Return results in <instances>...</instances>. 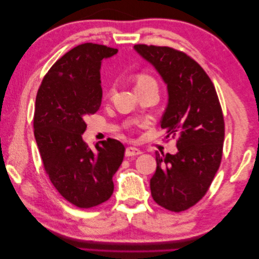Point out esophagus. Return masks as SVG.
I'll list each match as a JSON object with an SVG mask.
<instances>
[{"instance_id": "1", "label": "esophagus", "mask_w": 259, "mask_h": 259, "mask_svg": "<svg viewBox=\"0 0 259 259\" xmlns=\"http://www.w3.org/2000/svg\"><path fill=\"white\" fill-rule=\"evenodd\" d=\"M141 155V150L138 149V148L134 147H127L125 150V156L126 157H134V156Z\"/></svg>"}]
</instances>
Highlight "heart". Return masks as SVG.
<instances>
[{
  "label": "heart",
  "mask_w": 259,
  "mask_h": 259,
  "mask_svg": "<svg viewBox=\"0 0 259 259\" xmlns=\"http://www.w3.org/2000/svg\"><path fill=\"white\" fill-rule=\"evenodd\" d=\"M147 86H157L156 83V80L151 77V75L147 74V73H140L137 77V86L135 88H142V87H147ZM114 92V86H110L108 88V91L105 92V97L109 99L110 96L113 94Z\"/></svg>",
  "instance_id": "obj_1"
}]
</instances>
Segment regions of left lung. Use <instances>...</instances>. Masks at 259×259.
<instances>
[{
  "label": "left lung",
  "mask_w": 259,
  "mask_h": 259,
  "mask_svg": "<svg viewBox=\"0 0 259 259\" xmlns=\"http://www.w3.org/2000/svg\"><path fill=\"white\" fill-rule=\"evenodd\" d=\"M167 84L168 103L160 120L166 138H177L176 155L156 152L151 196L180 212L206 194L220 166L225 122L212 81L197 62L169 47L135 45Z\"/></svg>",
  "instance_id": "obj_1"
}]
</instances>
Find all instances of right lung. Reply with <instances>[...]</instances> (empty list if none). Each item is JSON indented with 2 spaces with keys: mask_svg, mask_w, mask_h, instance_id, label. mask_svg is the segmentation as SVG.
<instances>
[{
  "mask_svg": "<svg viewBox=\"0 0 259 259\" xmlns=\"http://www.w3.org/2000/svg\"><path fill=\"white\" fill-rule=\"evenodd\" d=\"M118 49L82 44L50 67L37 91L34 137L42 163L57 192L80 209L108 201L112 177L125 147L114 139L100 141L93 151L82 140L86 118L101 107V63Z\"/></svg>",
  "mask_w": 259,
  "mask_h": 259,
  "instance_id": "1",
  "label": "right lung"
}]
</instances>
